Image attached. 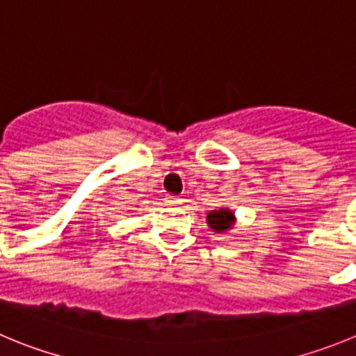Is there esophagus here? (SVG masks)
I'll list each match as a JSON object with an SVG mask.
<instances>
[{
	"label": "esophagus",
	"instance_id": "obj_1",
	"mask_svg": "<svg viewBox=\"0 0 356 356\" xmlns=\"http://www.w3.org/2000/svg\"><path fill=\"white\" fill-rule=\"evenodd\" d=\"M181 202H182L181 196H168L167 198L168 205H181Z\"/></svg>",
	"mask_w": 356,
	"mask_h": 356
}]
</instances>
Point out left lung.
Wrapping results in <instances>:
<instances>
[{
    "label": "left lung",
    "mask_w": 356,
    "mask_h": 356,
    "mask_svg": "<svg viewBox=\"0 0 356 356\" xmlns=\"http://www.w3.org/2000/svg\"><path fill=\"white\" fill-rule=\"evenodd\" d=\"M207 224H209L210 229L213 233H226L227 229H231L234 224V213L229 209H219L212 210L207 216Z\"/></svg>",
    "instance_id": "8db88e82"
}]
</instances>
